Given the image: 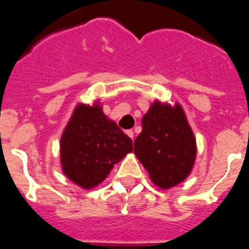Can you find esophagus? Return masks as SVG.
<instances>
[{
  "mask_svg": "<svg viewBox=\"0 0 249 249\" xmlns=\"http://www.w3.org/2000/svg\"><path fill=\"white\" fill-rule=\"evenodd\" d=\"M126 134H127V137L131 138V139H134V131L133 130H126Z\"/></svg>",
  "mask_w": 249,
  "mask_h": 249,
  "instance_id": "34e87169",
  "label": "esophagus"
}]
</instances>
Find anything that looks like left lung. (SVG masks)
<instances>
[{
  "mask_svg": "<svg viewBox=\"0 0 249 249\" xmlns=\"http://www.w3.org/2000/svg\"><path fill=\"white\" fill-rule=\"evenodd\" d=\"M142 130L134 142V154L151 181L169 189L188 178L196 157V142L183 107L155 100L142 119Z\"/></svg>",
  "mask_w": 249,
  "mask_h": 249,
  "instance_id": "obj_1",
  "label": "left lung"
}]
</instances>
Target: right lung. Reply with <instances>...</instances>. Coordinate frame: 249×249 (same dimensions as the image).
Listing matches in <instances>:
<instances>
[{"instance_id": "1", "label": "right lung", "mask_w": 249, "mask_h": 249, "mask_svg": "<svg viewBox=\"0 0 249 249\" xmlns=\"http://www.w3.org/2000/svg\"><path fill=\"white\" fill-rule=\"evenodd\" d=\"M131 151V139L104 114L99 101L79 104L61 135L62 173L79 187L91 189Z\"/></svg>"}]
</instances>
